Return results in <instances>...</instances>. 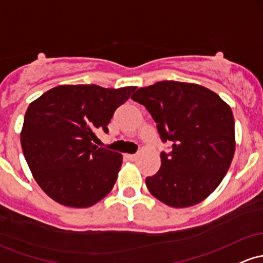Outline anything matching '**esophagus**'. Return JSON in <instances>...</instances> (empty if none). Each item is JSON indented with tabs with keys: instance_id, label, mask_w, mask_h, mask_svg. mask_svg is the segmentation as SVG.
I'll return each instance as SVG.
<instances>
[{
	"instance_id": "1",
	"label": "esophagus",
	"mask_w": 263,
	"mask_h": 263,
	"mask_svg": "<svg viewBox=\"0 0 263 263\" xmlns=\"http://www.w3.org/2000/svg\"><path fill=\"white\" fill-rule=\"evenodd\" d=\"M126 157H127V158H128V160H129V161H136V160H137V158H138V156H137V155H127V156H126Z\"/></svg>"
}]
</instances>
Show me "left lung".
<instances>
[{"instance_id":"1","label":"left lung","mask_w":263,"mask_h":263,"mask_svg":"<svg viewBox=\"0 0 263 263\" xmlns=\"http://www.w3.org/2000/svg\"><path fill=\"white\" fill-rule=\"evenodd\" d=\"M149 112L162 142L158 172L146 178L148 191L176 209L200 203L217 189L235 155L231 107L203 86L160 81L131 97Z\"/></svg>"}]
</instances>
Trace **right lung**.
Masks as SVG:
<instances>
[{
  "label": "right lung",
  "instance_id": "obj_1",
  "mask_svg": "<svg viewBox=\"0 0 263 263\" xmlns=\"http://www.w3.org/2000/svg\"><path fill=\"white\" fill-rule=\"evenodd\" d=\"M137 87L62 85L26 111L21 145L33 178L52 200L83 209L114 189L122 155L92 143Z\"/></svg>",
  "mask_w": 263,
  "mask_h": 263
}]
</instances>
